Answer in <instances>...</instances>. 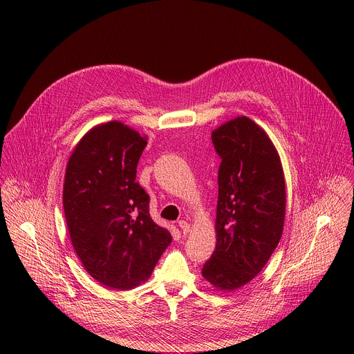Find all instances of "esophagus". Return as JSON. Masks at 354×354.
<instances>
[{
	"instance_id": "obj_1",
	"label": "esophagus",
	"mask_w": 354,
	"mask_h": 354,
	"mask_svg": "<svg viewBox=\"0 0 354 354\" xmlns=\"http://www.w3.org/2000/svg\"><path fill=\"white\" fill-rule=\"evenodd\" d=\"M178 224H179V228L182 230L183 235H186V234H189V232H190V224H189L187 221H185V220H180Z\"/></svg>"
}]
</instances>
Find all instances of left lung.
I'll list each match as a JSON object with an SVG mask.
<instances>
[{"label":"left lung","instance_id":"obj_1","mask_svg":"<svg viewBox=\"0 0 354 354\" xmlns=\"http://www.w3.org/2000/svg\"><path fill=\"white\" fill-rule=\"evenodd\" d=\"M212 140L221 158L217 243L201 274L218 290H236L265 268L281 238L284 174L272 140L246 116L221 124Z\"/></svg>","mask_w":354,"mask_h":354}]
</instances>
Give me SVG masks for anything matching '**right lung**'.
I'll use <instances>...</instances> for the list:
<instances>
[{
  "mask_svg": "<svg viewBox=\"0 0 354 354\" xmlns=\"http://www.w3.org/2000/svg\"><path fill=\"white\" fill-rule=\"evenodd\" d=\"M147 137L113 120L91 129L68 160L63 207L85 270L113 290H131L153 273L172 236L149 216L136 182Z\"/></svg>",
  "mask_w": 354,
  "mask_h": 354,
  "instance_id": "add662e5",
  "label": "right lung"
}]
</instances>
